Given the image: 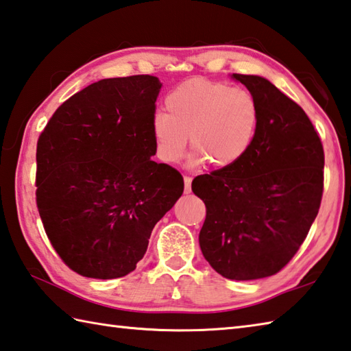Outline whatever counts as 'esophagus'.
I'll return each instance as SVG.
<instances>
[{
	"label": "esophagus",
	"instance_id": "34e87169",
	"mask_svg": "<svg viewBox=\"0 0 351 351\" xmlns=\"http://www.w3.org/2000/svg\"><path fill=\"white\" fill-rule=\"evenodd\" d=\"M184 191L187 195L191 191V178L190 176H184Z\"/></svg>",
	"mask_w": 351,
	"mask_h": 351
}]
</instances>
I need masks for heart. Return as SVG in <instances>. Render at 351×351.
I'll use <instances>...</instances> for the list:
<instances>
[{
    "label": "heart",
    "mask_w": 351,
    "mask_h": 351,
    "mask_svg": "<svg viewBox=\"0 0 351 351\" xmlns=\"http://www.w3.org/2000/svg\"><path fill=\"white\" fill-rule=\"evenodd\" d=\"M166 109L155 114L152 135L158 156L170 164L182 160L190 136L191 166L232 167L250 150L260 123L258 103L248 89L207 79L178 85Z\"/></svg>",
    "instance_id": "heart-1"
}]
</instances>
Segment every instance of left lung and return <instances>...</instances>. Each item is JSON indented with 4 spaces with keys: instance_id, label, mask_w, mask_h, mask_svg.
<instances>
[{
    "instance_id": "obj_1",
    "label": "left lung",
    "mask_w": 351,
    "mask_h": 351,
    "mask_svg": "<svg viewBox=\"0 0 351 351\" xmlns=\"http://www.w3.org/2000/svg\"><path fill=\"white\" fill-rule=\"evenodd\" d=\"M256 97L260 123L232 167L191 182L207 216L199 245L213 269L230 280L274 276L291 262L318 215L324 150L312 121L260 75L232 74Z\"/></svg>"
}]
</instances>
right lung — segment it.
<instances>
[{"label":"right lung","instance_id":"1","mask_svg":"<svg viewBox=\"0 0 351 351\" xmlns=\"http://www.w3.org/2000/svg\"><path fill=\"white\" fill-rule=\"evenodd\" d=\"M155 75L103 79L56 109L36 147V205L54 251L74 272H132L156 222L184 191L180 171L150 160Z\"/></svg>","mask_w":351,"mask_h":351}]
</instances>
